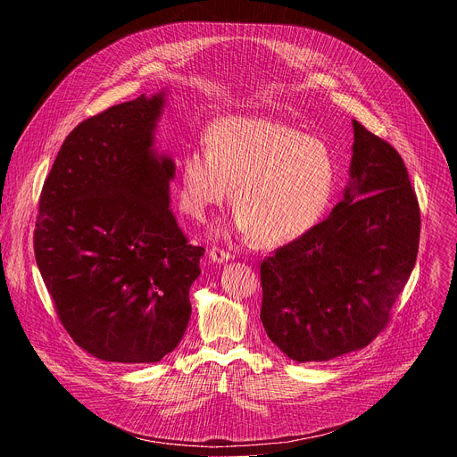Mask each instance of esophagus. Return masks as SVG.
I'll return each mask as SVG.
<instances>
[{"label": "esophagus", "instance_id": "1", "mask_svg": "<svg viewBox=\"0 0 457 457\" xmlns=\"http://www.w3.org/2000/svg\"><path fill=\"white\" fill-rule=\"evenodd\" d=\"M210 258L213 260L215 264H224V262H228V260H231V254H229V251H224V249L213 245L210 249Z\"/></svg>", "mask_w": 457, "mask_h": 457}]
</instances>
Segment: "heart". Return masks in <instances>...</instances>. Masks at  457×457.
<instances>
[{"mask_svg":"<svg viewBox=\"0 0 457 457\" xmlns=\"http://www.w3.org/2000/svg\"><path fill=\"white\" fill-rule=\"evenodd\" d=\"M338 166L331 148L275 117L229 115L206 132V150L182 155L179 208L203 220L231 189L233 226L266 247L286 245L311 231L328 212ZM228 235L229 229H220Z\"/></svg>","mask_w":457,"mask_h":457,"instance_id":"b5f03b06","label":"heart"}]
</instances>
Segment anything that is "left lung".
Returning a JSON list of instances; mask_svg holds the SVG:
<instances>
[{"instance_id": "obj_1", "label": "left lung", "mask_w": 457, "mask_h": 457, "mask_svg": "<svg viewBox=\"0 0 457 457\" xmlns=\"http://www.w3.org/2000/svg\"><path fill=\"white\" fill-rule=\"evenodd\" d=\"M349 184L331 215L260 264V320L291 360L367 347L418 256L420 206L400 154L353 120Z\"/></svg>"}]
</instances>
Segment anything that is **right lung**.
Wrapping results in <instances>:
<instances>
[{"mask_svg": "<svg viewBox=\"0 0 457 457\" xmlns=\"http://www.w3.org/2000/svg\"><path fill=\"white\" fill-rule=\"evenodd\" d=\"M166 92L78 124L43 184L34 253L62 328L92 356L155 363L182 340L204 247L170 210L175 162L155 150Z\"/></svg>", "mask_w": 457, "mask_h": 457, "instance_id": "1", "label": "right lung"}]
</instances>
